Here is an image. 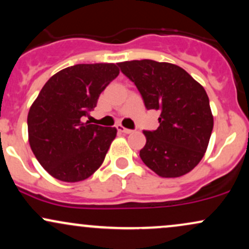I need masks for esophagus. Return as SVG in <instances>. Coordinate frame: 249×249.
Wrapping results in <instances>:
<instances>
[{
  "instance_id": "1",
  "label": "esophagus",
  "mask_w": 249,
  "mask_h": 249,
  "mask_svg": "<svg viewBox=\"0 0 249 249\" xmlns=\"http://www.w3.org/2000/svg\"><path fill=\"white\" fill-rule=\"evenodd\" d=\"M117 130H118L119 132H123L125 134H130V133L133 132L132 130H130V128H125L124 126H122V125H117Z\"/></svg>"
}]
</instances>
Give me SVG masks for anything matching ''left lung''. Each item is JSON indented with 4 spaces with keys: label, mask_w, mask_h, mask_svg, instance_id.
<instances>
[{
    "label": "left lung",
    "mask_w": 249,
    "mask_h": 249,
    "mask_svg": "<svg viewBox=\"0 0 249 249\" xmlns=\"http://www.w3.org/2000/svg\"><path fill=\"white\" fill-rule=\"evenodd\" d=\"M136 84L147 110H159V127L144 131L142 160L162 178L193 170L206 152L213 115L204 87L182 68L152 59L118 63Z\"/></svg>",
    "instance_id": "1"
}]
</instances>
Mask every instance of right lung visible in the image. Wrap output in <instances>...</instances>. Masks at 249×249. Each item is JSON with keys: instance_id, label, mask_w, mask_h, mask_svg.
<instances>
[{"instance_id": "right-lung-1", "label": "right lung", "mask_w": 249, "mask_h": 249, "mask_svg": "<svg viewBox=\"0 0 249 249\" xmlns=\"http://www.w3.org/2000/svg\"><path fill=\"white\" fill-rule=\"evenodd\" d=\"M118 75L115 63L76 64L58 71L42 88L28 113V137L31 151L51 177L77 182L101 167L117 128L83 119Z\"/></svg>"}]
</instances>
